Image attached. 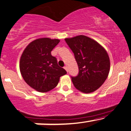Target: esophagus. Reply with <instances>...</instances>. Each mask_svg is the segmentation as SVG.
I'll use <instances>...</instances> for the list:
<instances>
[{"label":"esophagus","instance_id":"1","mask_svg":"<svg viewBox=\"0 0 131 131\" xmlns=\"http://www.w3.org/2000/svg\"><path fill=\"white\" fill-rule=\"evenodd\" d=\"M64 69L66 70V71H67V72H68V67H67V66H65V67H64Z\"/></svg>","mask_w":131,"mask_h":131}]
</instances>
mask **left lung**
<instances>
[{"instance_id": "left-lung-1", "label": "left lung", "mask_w": 131, "mask_h": 131, "mask_svg": "<svg viewBox=\"0 0 131 131\" xmlns=\"http://www.w3.org/2000/svg\"><path fill=\"white\" fill-rule=\"evenodd\" d=\"M78 63V76L71 77L74 87L84 93L95 91L106 81L110 70V60L104 47L85 35L65 38Z\"/></svg>"}]
</instances>
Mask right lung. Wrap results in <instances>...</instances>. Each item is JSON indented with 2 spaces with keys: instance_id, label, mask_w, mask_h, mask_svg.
<instances>
[{
  "instance_id": "1",
  "label": "right lung",
  "mask_w": 131,
  "mask_h": 131,
  "mask_svg": "<svg viewBox=\"0 0 131 131\" xmlns=\"http://www.w3.org/2000/svg\"><path fill=\"white\" fill-rule=\"evenodd\" d=\"M60 40L41 38L30 43L21 54L20 71L27 84L36 91L46 93L58 84L60 78L67 74L58 65L51 51Z\"/></svg>"
}]
</instances>
